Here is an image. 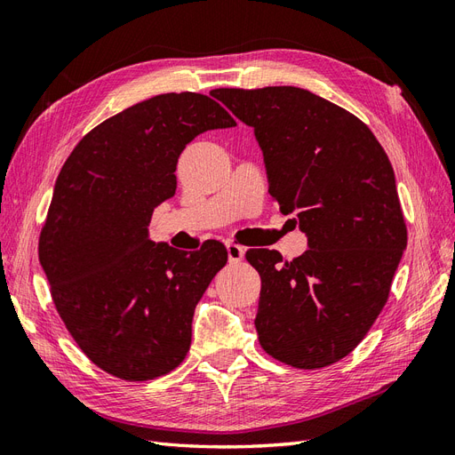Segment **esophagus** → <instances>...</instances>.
I'll return each instance as SVG.
<instances>
[{"label":"esophagus","mask_w":455,"mask_h":455,"mask_svg":"<svg viewBox=\"0 0 455 455\" xmlns=\"http://www.w3.org/2000/svg\"><path fill=\"white\" fill-rule=\"evenodd\" d=\"M226 249H228V258L231 264H239V261L244 258V249L235 243H228Z\"/></svg>","instance_id":"1"}]
</instances>
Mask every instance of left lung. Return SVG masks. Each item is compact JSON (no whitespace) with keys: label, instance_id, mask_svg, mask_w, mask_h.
Here are the masks:
<instances>
[{"label":"left lung","instance_id":"left-lung-1","mask_svg":"<svg viewBox=\"0 0 455 455\" xmlns=\"http://www.w3.org/2000/svg\"><path fill=\"white\" fill-rule=\"evenodd\" d=\"M211 94L254 129L269 194L307 235L292 261L246 252L261 277L259 346L294 368L334 364L378 319L408 243L389 157L359 117L306 89Z\"/></svg>","mask_w":455,"mask_h":455}]
</instances>
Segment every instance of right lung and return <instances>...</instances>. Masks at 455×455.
<instances>
[{
  "instance_id": "right-lung-1",
  "label": "right lung",
  "mask_w": 455,
  "mask_h": 455,
  "mask_svg": "<svg viewBox=\"0 0 455 455\" xmlns=\"http://www.w3.org/2000/svg\"><path fill=\"white\" fill-rule=\"evenodd\" d=\"M235 125L206 94H157L87 132L60 169L39 261L68 332L108 374L156 379L186 359L196 306L228 251L206 241L188 254L151 241L148 226L174 196L184 148Z\"/></svg>"
}]
</instances>
